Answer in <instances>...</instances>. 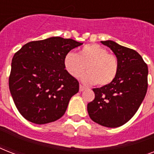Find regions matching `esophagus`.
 I'll return each mask as SVG.
<instances>
[{
	"label": "esophagus",
	"instance_id": "obj_1",
	"mask_svg": "<svg viewBox=\"0 0 154 154\" xmlns=\"http://www.w3.org/2000/svg\"><path fill=\"white\" fill-rule=\"evenodd\" d=\"M85 89V87H84V86H83V85H80V89H79L80 92H82V91H84Z\"/></svg>",
	"mask_w": 154,
	"mask_h": 154
}]
</instances>
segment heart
Instances as JSON below:
<instances>
[{"instance_id": "heart-1", "label": "heart", "mask_w": 154, "mask_h": 154, "mask_svg": "<svg viewBox=\"0 0 154 154\" xmlns=\"http://www.w3.org/2000/svg\"><path fill=\"white\" fill-rule=\"evenodd\" d=\"M64 65L73 77H79L86 68L88 72L82 76L83 82L86 85L97 83L101 86L111 83L118 71L116 56L97 44L85 45L79 53L69 52L64 59Z\"/></svg>"}]
</instances>
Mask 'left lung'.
Returning a JSON list of instances; mask_svg holds the SVG:
<instances>
[{
    "label": "left lung",
    "instance_id": "8db88e82",
    "mask_svg": "<svg viewBox=\"0 0 154 154\" xmlns=\"http://www.w3.org/2000/svg\"><path fill=\"white\" fill-rule=\"evenodd\" d=\"M101 42L116 55L118 71L111 83L93 89L95 98L87 110L94 122L116 128L129 122L143 101L148 88V66L134 49L112 41Z\"/></svg>",
    "mask_w": 154,
    "mask_h": 154
}]
</instances>
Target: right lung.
Instances as JSON below:
<instances>
[{
    "mask_svg": "<svg viewBox=\"0 0 154 154\" xmlns=\"http://www.w3.org/2000/svg\"><path fill=\"white\" fill-rule=\"evenodd\" d=\"M82 43L53 37L29 42L14 54L8 85L20 113L37 125L55 122L65 114L79 82L65 69L64 59Z\"/></svg>",
    "mask_w": 154,
    "mask_h": 154,
    "instance_id": "1",
    "label": "right lung"
}]
</instances>
